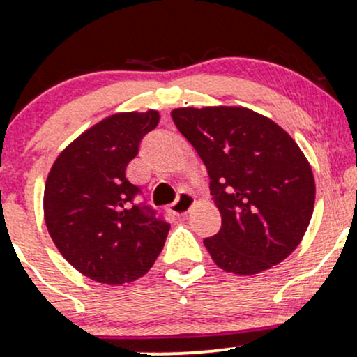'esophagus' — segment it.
Returning a JSON list of instances; mask_svg holds the SVG:
<instances>
[{
	"label": "esophagus",
	"instance_id": "34e87169",
	"mask_svg": "<svg viewBox=\"0 0 357 357\" xmlns=\"http://www.w3.org/2000/svg\"><path fill=\"white\" fill-rule=\"evenodd\" d=\"M192 204H195V196L188 191H181L176 202L169 206V211L174 213V215H186L191 210Z\"/></svg>",
	"mask_w": 357,
	"mask_h": 357
}]
</instances>
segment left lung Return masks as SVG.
I'll return each mask as SVG.
<instances>
[{
  "mask_svg": "<svg viewBox=\"0 0 357 357\" xmlns=\"http://www.w3.org/2000/svg\"><path fill=\"white\" fill-rule=\"evenodd\" d=\"M176 127L204 162L221 228L204 238L220 268L253 275L280 264L309 227L315 183L289 134L245 107H183Z\"/></svg>",
  "mask_w": 357,
  "mask_h": 357,
  "instance_id": "obj_1",
  "label": "left lung"
}]
</instances>
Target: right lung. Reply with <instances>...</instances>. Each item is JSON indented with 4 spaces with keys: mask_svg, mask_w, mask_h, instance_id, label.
I'll return each mask as SVG.
<instances>
[{
    "mask_svg": "<svg viewBox=\"0 0 357 357\" xmlns=\"http://www.w3.org/2000/svg\"><path fill=\"white\" fill-rule=\"evenodd\" d=\"M159 112H122L85 130L53 162L45 183V223L65 260L92 280L122 285L154 265L169 223L126 178Z\"/></svg>",
    "mask_w": 357,
    "mask_h": 357,
    "instance_id": "right-lung-1",
    "label": "right lung"
}]
</instances>
